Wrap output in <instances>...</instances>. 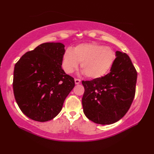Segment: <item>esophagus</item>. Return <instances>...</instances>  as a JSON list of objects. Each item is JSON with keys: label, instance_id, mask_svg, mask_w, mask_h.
I'll return each mask as SVG.
<instances>
[{"label": "esophagus", "instance_id": "esophagus-1", "mask_svg": "<svg viewBox=\"0 0 154 154\" xmlns=\"http://www.w3.org/2000/svg\"><path fill=\"white\" fill-rule=\"evenodd\" d=\"M75 84H80V82H81V80L79 79H75Z\"/></svg>", "mask_w": 154, "mask_h": 154}]
</instances>
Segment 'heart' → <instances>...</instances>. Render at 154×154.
Masks as SVG:
<instances>
[{
	"label": "heart",
	"instance_id": "obj_1",
	"mask_svg": "<svg viewBox=\"0 0 154 154\" xmlns=\"http://www.w3.org/2000/svg\"><path fill=\"white\" fill-rule=\"evenodd\" d=\"M116 55L113 49L96 42L82 43L70 50L67 49L62 58V68L70 74L80 67L87 77L97 79L103 77L111 68Z\"/></svg>",
	"mask_w": 154,
	"mask_h": 154
}]
</instances>
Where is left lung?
Returning <instances> with one entry per match:
<instances>
[{
	"instance_id": "1",
	"label": "left lung",
	"mask_w": 154,
	"mask_h": 154,
	"mask_svg": "<svg viewBox=\"0 0 154 154\" xmlns=\"http://www.w3.org/2000/svg\"><path fill=\"white\" fill-rule=\"evenodd\" d=\"M110 72L91 81H82L83 111L93 122L109 125L127 113L135 94L137 73L125 53L116 51Z\"/></svg>"
}]
</instances>
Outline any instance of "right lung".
I'll return each mask as SVG.
<instances>
[{
	"mask_svg": "<svg viewBox=\"0 0 154 154\" xmlns=\"http://www.w3.org/2000/svg\"><path fill=\"white\" fill-rule=\"evenodd\" d=\"M65 45L46 42L21 56L14 66L13 91L21 112L36 121L51 120L75 86L61 68Z\"/></svg>",
	"mask_w": 154,
	"mask_h": 154,
	"instance_id": "obj_1",
	"label": "right lung"
}]
</instances>
